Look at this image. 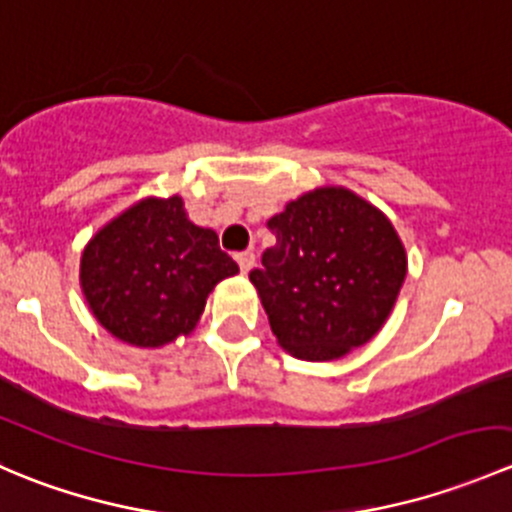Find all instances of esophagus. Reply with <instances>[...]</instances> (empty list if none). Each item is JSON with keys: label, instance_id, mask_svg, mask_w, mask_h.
I'll return each instance as SVG.
<instances>
[{"label": "esophagus", "instance_id": "34e87169", "mask_svg": "<svg viewBox=\"0 0 512 512\" xmlns=\"http://www.w3.org/2000/svg\"><path fill=\"white\" fill-rule=\"evenodd\" d=\"M235 260H237V265H240V270L247 275V272L252 270V265H255V252H252V250H242V252H237Z\"/></svg>", "mask_w": 512, "mask_h": 512}]
</instances>
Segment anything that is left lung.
I'll return each mask as SVG.
<instances>
[{"label": "left lung", "instance_id": "1", "mask_svg": "<svg viewBox=\"0 0 512 512\" xmlns=\"http://www.w3.org/2000/svg\"><path fill=\"white\" fill-rule=\"evenodd\" d=\"M277 242L250 272L272 334L289 354L329 361L369 342L406 277V252L381 210L319 188L267 220Z\"/></svg>", "mask_w": 512, "mask_h": 512}]
</instances>
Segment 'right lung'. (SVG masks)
Listing matches in <instances>:
<instances>
[{
  "label": "right lung",
  "mask_w": 512,
  "mask_h": 512,
  "mask_svg": "<svg viewBox=\"0 0 512 512\" xmlns=\"http://www.w3.org/2000/svg\"><path fill=\"white\" fill-rule=\"evenodd\" d=\"M240 272L213 230L193 225L178 195L133 205L86 245L81 287L94 317L121 342L163 347L190 334L205 299Z\"/></svg>",
  "instance_id": "add662e5"
}]
</instances>
